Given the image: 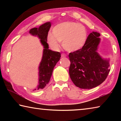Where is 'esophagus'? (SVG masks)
<instances>
[{"instance_id": "esophagus-1", "label": "esophagus", "mask_w": 121, "mask_h": 121, "mask_svg": "<svg viewBox=\"0 0 121 121\" xmlns=\"http://www.w3.org/2000/svg\"><path fill=\"white\" fill-rule=\"evenodd\" d=\"M61 56H62V57H65V56H67V55L64 54V53H62V54H61Z\"/></svg>"}]
</instances>
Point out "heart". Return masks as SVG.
Wrapping results in <instances>:
<instances>
[{"label": "heart", "mask_w": 121, "mask_h": 121, "mask_svg": "<svg viewBox=\"0 0 121 121\" xmlns=\"http://www.w3.org/2000/svg\"><path fill=\"white\" fill-rule=\"evenodd\" d=\"M86 29L80 23L65 21L57 24L52 29V34H48L47 42L51 48H59L62 42L63 48L68 52H75L82 48L87 42Z\"/></svg>", "instance_id": "heart-1"}]
</instances>
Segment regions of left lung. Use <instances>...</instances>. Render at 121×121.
<instances>
[{
	"mask_svg": "<svg viewBox=\"0 0 121 121\" xmlns=\"http://www.w3.org/2000/svg\"><path fill=\"white\" fill-rule=\"evenodd\" d=\"M99 33L93 31L88 36L82 48L69 54V73L73 84L81 89H90L105 81L109 73V60L102 59L97 51Z\"/></svg>",
	"mask_w": 121,
	"mask_h": 121,
	"instance_id": "8db88e82",
	"label": "left lung"
}]
</instances>
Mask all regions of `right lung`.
<instances>
[{
	"label": "right lung",
	"mask_w": 121,
	"mask_h": 121,
	"mask_svg": "<svg viewBox=\"0 0 121 121\" xmlns=\"http://www.w3.org/2000/svg\"><path fill=\"white\" fill-rule=\"evenodd\" d=\"M51 26V24L50 22H46L38 28H32L29 31V33L32 35L38 36L44 47L42 59L39 67V85L37 90L44 89L49 83L53 69L61 58L60 52H55L48 49L47 37Z\"/></svg>",
	"instance_id": "right-lung-1"
}]
</instances>
